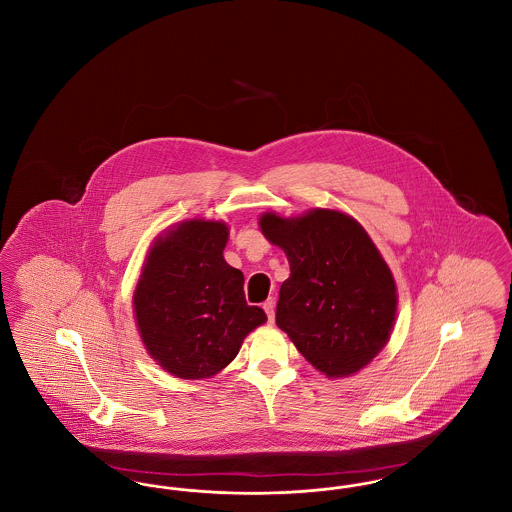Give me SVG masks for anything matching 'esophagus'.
Returning a JSON list of instances; mask_svg holds the SVG:
<instances>
[{"label":"esophagus","instance_id":"34e87169","mask_svg":"<svg viewBox=\"0 0 512 512\" xmlns=\"http://www.w3.org/2000/svg\"><path fill=\"white\" fill-rule=\"evenodd\" d=\"M263 309H265V313H267L268 322H274V301L272 299H268L263 303Z\"/></svg>","mask_w":512,"mask_h":512}]
</instances>
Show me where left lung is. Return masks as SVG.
I'll list each match as a JSON object with an SVG mask.
<instances>
[{
  "mask_svg": "<svg viewBox=\"0 0 512 512\" xmlns=\"http://www.w3.org/2000/svg\"><path fill=\"white\" fill-rule=\"evenodd\" d=\"M259 226L290 263L278 328L328 378L359 372L390 340L397 311L393 274L365 228L332 209L293 219L265 213Z\"/></svg>",
  "mask_w": 512,
  "mask_h": 512,
  "instance_id": "8db88e82",
  "label": "left lung"
}]
</instances>
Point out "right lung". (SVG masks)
<instances>
[{"label": "right lung", "instance_id": "1", "mask_svg": "<svg viewBox=\"0 0 512 512\" xmlns=\"http://www.w3.org/2000/svg\"><path fill=\"white\" fill-rule=\"evenodd\" d=\"M226 242L224 222L184 220L147 253L132 299L136 324L147 353L176 378L215 376L267 322L245 301L242 270L224 261Z\"/></svg>", "mask_w": 512, "mask_h": 512}]
</instances>
